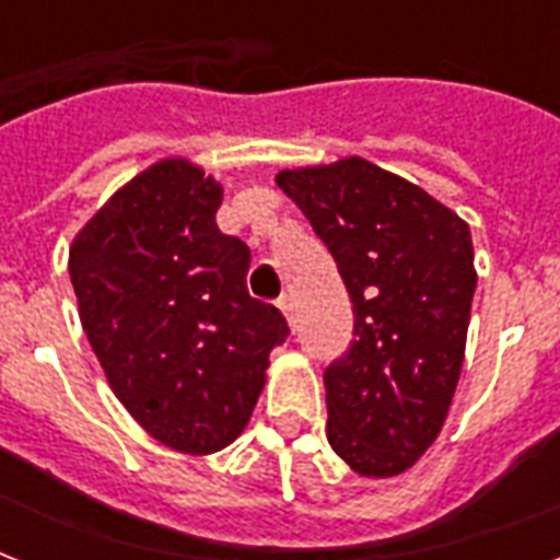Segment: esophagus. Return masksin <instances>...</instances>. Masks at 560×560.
<instances>
[{"label": "esophagus", "instance_id": "obj_1", "mask_svg": "<svg viewBox=\"0 0 560 560\" xmlns=\"http://www.w3.org/2000/svg\"><path fill=\"white\" fill-rule=\"evenodd\" d=\"M279 311H281V314H284L288 325H293V302H290V296H281L279 299Z\"/></svg>", "mask_w": 560, "mask_h": 560}]
</instances>
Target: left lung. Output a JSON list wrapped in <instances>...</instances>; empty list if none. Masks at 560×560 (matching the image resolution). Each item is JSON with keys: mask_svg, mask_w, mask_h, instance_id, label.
<instances>
[{"mask_svg": "<svg viewBox=\"0 0 560 560\" xmlns=\"http://www.w3.org/2000/svg\"><path fill=\"white\" fill-rule=\"evenodd\" d=\"M276 183L337 261L354 340L325 369L328 442L354 474L398 477L442 433L477 290L468 223L360 156Z\"/></svg>", "mask_w": 560, "mask_h": 560, "instance_id": "left-lung-1", "label": "left lung"}]
</instances>
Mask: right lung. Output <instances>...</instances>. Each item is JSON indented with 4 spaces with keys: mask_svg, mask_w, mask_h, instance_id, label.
Returning a JSON list of instances; mask_svg holds the SVG:
<instances>
[{
    "mask_svg": "<svg viewBox=\"0 0 560 560\" xmlns=\"http://www.w3.org/2000/svg\"><path fill=\"white\" fill-rule=\"evenodd\" d=\"M223 186L168 156L118 188L69 246L78 314L109 389L165 447L223 451L244 433L288 340L249 296V246L218 229Z\"/></svg>",
    "mask_w": 560,
    "mask_h": 560,
    "instance_id": "obj_1",
    "label": "right lung"
}]
</instances>
